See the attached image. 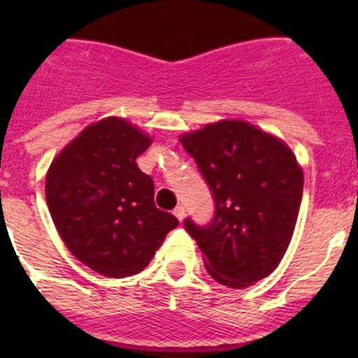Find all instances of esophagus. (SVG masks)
<instances>
[{
	"label": "esophagus",
	"mask_w": 358,
	"mask_h": 358,
	"mask_svg": "<svg viewBox=\"0 0 358 358\" xmlns=\"http://www.w3.org/2000/svg\"><path fill=\"white\" fill-rule=\"evenodd\" d=\"M173 215H175L176 218H178L180 222H182V220L185 218V208H183V206H176V208L173 209Z\"/></svg>",
	"instance_id": "1"
}]
</instances>
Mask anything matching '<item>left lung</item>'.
I'll list each match as a JSON object with an SVG mask.
<instances>
[{
	"label": "left lung",
	"mask_w": 358,
	"mask_h": 358,
	"mask_svg": "<svg viewBox=\"0 0 358 358\" xmlns=\"http://www.w3.org/2000/svg\"><path fill=\"white\" fill-rule=\"evenodd\" d=\"M215 199L208 225H183L209 275L246 287L279 266L303 196V171L282 140L244 121H218L180 138Z\"/></svg>",
	"instance_id": "left-lung-1"
}]
</instances>
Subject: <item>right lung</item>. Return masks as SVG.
I'll list each match as a JSON object with an SVG mask.
<instances>
[{"mask_svg":"<svg viewBox=\"0 0 358 358\" xmlns=\"http://www.w3.org/2000/svg\"><path fill=\"white\" fill-rule=\"evenodd\" d=\"M152 140L119 117L88 126L46 175V202L69 251L106 277L135 275L178 227L154 204V182L136 157Z\"/></svg>","mask_w":358,"mask_h":358,"instance_id":"1","label":"right lung"}]
</instances>
